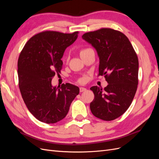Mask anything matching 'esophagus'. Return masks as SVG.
I'll use <instances>...</instances> for the list:
<instances>
[{
    "label": "esophagus",
    "mask_w": 159,
    "mask_h": 159,
    "mask_svg": "<svg viewBox=\"0 0 159 159\" xmlns=\"http://www.w3.org/2000/svg\"><path fill=\"white\" fill-rule=\"evenodd\" d=\"M86 90H87V89L85 88H82V87L80 88V92H84V91H85Z\"/></svg>",
    "instance_id": "esophagus-1"
}]
</instances>
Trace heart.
<instances>
[{"label": "heart", "instance_id": "b5f03b06", "mask_svg": "<svg viewBox=\"0 0 159 159\" xmlns=\"http://www.w3.org/2000/svg\"><path fill=\"white\" fill-rule=\"evenodd\" d=\"M91 48H83V49H81V50H80V56H81V57H82L84 54H85L86 53H87L88 52H89V50H91ZM83 79H80V80H79V81L80 82H83Z\"/></svg>", "mask_w": 159, "mask_h": 159}]
</instances>
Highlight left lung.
Instances as JSON below:
<instances>
[{"label": "left lung", "instance_id": "1", "mask_svg": "<svg viewBox=\"0 0 159 159\" xmlns=\"http://www.w3.org/2000/svg\"><path fill=\"white\" fill-rule=\"evenodd\" d=\"M82 38L97 50L98 76L104 75L109 84L104 89L90 88L94 93L91 111L100 119L112 121L126 111L135 95L139 82L137 54L128 38L111 28L85 33Z\"/></svg>", "mask_w": 159, "mask_h": 159}]
</instances>
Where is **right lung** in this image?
Instances as JSON below:
<instances>
[{"mask_svg": "<svg viewBox=\"0 0 159 159\" xmlns=\"http://www.w3.org/2000/svg\"><path fill=\"white\" fill-rule=\"evenodd\" d=\"M78 34L40 32L30 38L19 56L18 85L22 99L29 111L42 122L56 123L63 119L80 93L78 86L68 83L60 88L52 85L53 77L62 68L65 50Z\"/></svg>", "mask_w": 159, "mask_h": 159, "instance_id": "right-lung-1", "label": "right lung"}]
</instances>
